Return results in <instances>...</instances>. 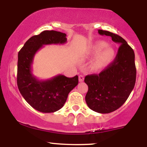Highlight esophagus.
<instances>
[{"instance_id": "esophagus-1", "label": "esophagus", "mask_w": 147, "mask_h": 147, "mask_svg": "<svg viewBox=\"0 0 147 147\" xmlns=\"http://www.w3.org/2000/svg\"><path fill=\"white\" fill-rule=\"evenodd\" d=\"M84 76L82 75H79V82H84Z\"/></svg>"}]
</instances>
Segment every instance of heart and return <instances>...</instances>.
I'll return each instance as SVG.
<instances>
[{"label":"heart","mask_w":147,"mask_h":147,"mask_svg":"<svg viewBox=\"0 0 147 147\" xmlns=\"http://www.w3.org/2000/svg\"><path fill=\"white\" fill-rule=\"evenodd\" d=\"M108 47L105 42L97 41L92 45L90 54L92 55H97L92 62V67L95 69H101L106 66L112 61L114 57L113 49Z\"/></svg>","instance_id":"1"}]
</instances>
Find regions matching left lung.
Returning a JSON list of instances; mask_svg holds the SVG:
<instances>
[{
	"instance_id": "8db88e82",
	"label": "left lung",
	"mask_w": 147,
	"mask_h": 147,
	"mask_svg": "<svg viewBox=\"0 0 147 147\" xmlns=\"http://www.w3.org/2000/svg\"><path fill=\"white\" fill-rule=\"evenodd\" d=\"M100 35L112 38L120 45L113 61L99 75H87L84 82L88 86L85 99L91 110L109 113L121 107L131 94L136 80L135 53L122 37L99 30Z\"/></svg>"
}]
</instances>
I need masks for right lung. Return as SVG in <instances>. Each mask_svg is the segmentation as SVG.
<instances>
[{
    "mask_svg": "<svg viewBox=\"0 0 147 147\" xmlns=\"http://www.w3.org/2000/svg\"><path fill=\"white\" fill-rule=\"evenodd\" d=\"M65 33L45 30L29 38L18 54L17 85L27 102L41 113H54L63 107L69 92L78 84V76L68 78L59 75L39 80L32 74L34 57L45 45L64 44Z\"/></svg>",
    "mask_w": 147,
    "mask_h": 147,
    "instance_id": "1",
    "label": "right lung"
}]
</instances>
